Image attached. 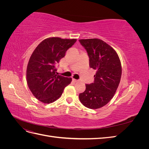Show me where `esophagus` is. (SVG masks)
Masks as SVG:
<instances>
[{
    "label": "esophagus",
    "mask_w": 149,
    "mask_h": 149,
    "mask_svg": "<svg viewBox=\"0 0 149 149\" xmlns=\"http://www.w3.org/2000/svg\"><path fill=\"white\" fill-rule=\"evenodd\" d=\"M73 81L74 82H78L79 81V80H78V79H73Z\"/></svg>",
    "instance_id": "esophagus-1"
}]
</instances>
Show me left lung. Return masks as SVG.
<instances>
[{"instance_id":"8db88e82","label":"left lung","mask_w":149,"mask_h":149,"mask_svg":"<svg viewBox=\"0 0 149 149\" xmlns=\"http://www.w3.org/2000/svg\"><path fill=\"white\" fill-rule=\"evenodd\" d=\"M79 41L86 49L89 67L96 70L94 83L86 84V90L79 95V100L89 109H99L112 100L119 86L122 74L120 61L113 48L102 40Z\"/></svg>"}]
</instances>
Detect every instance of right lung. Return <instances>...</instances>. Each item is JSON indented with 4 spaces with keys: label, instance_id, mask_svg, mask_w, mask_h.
<instances>
[{
    "label": "right lung",
    "instance_id": "add662e5",
    "mask_svg": "<svg viewBox=\"0 0 149 149\" xmlns=\"http://www.w3.org/2000/svg\"><path fill=\"white\" fill-rule=\"evenodd\" d=\"M76 39L50 37L35 49L26 68V82L33 95L45 104L57 100L72 79L58 75L56 65Z\"/></svg>",
    "mask_w": 149,
    "mask_h": 149
}]
</instances>
